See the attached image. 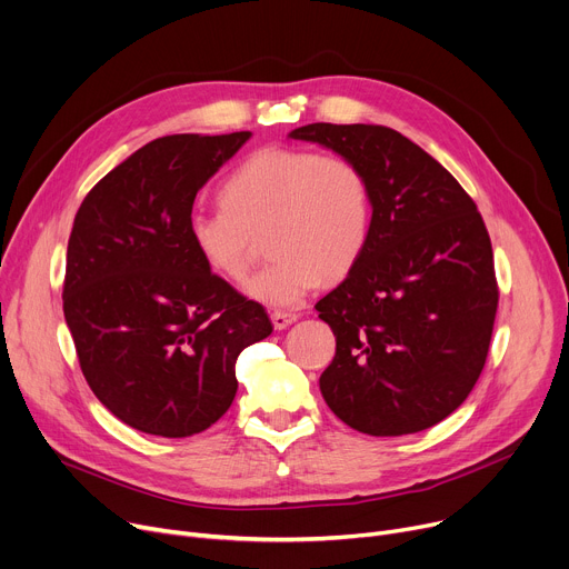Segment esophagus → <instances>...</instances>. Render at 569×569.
Instances as JSON below:
<instances>
[{
    "label": "esophagus",
    "instance_id": "esophagus-1",
    "mask_svg": "<svg viewBox=\"0 0 569 569\" xmlns=\"http://www.w3.org/2000/svg\"><path fill=\"white\" fill-rule=\"evenodd\" d=\"M270 318H272L274 329H286L297 320V313H292V311H272Z\"/></svg>",
    "mask_w": 569,
    "mask_h": 569
}]
</instances>
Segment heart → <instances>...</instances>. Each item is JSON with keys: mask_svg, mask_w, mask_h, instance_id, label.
Segmentation results:
<instances>
[{"mask_svg": "<svg viewBox=\"0 0 569 569\" xmlns=\"http://www.w3.org/2000/svg\"><path fill=\"white\" fill-rule=\"evenodd\" d=\"M219 203L189 217V244L214 277L240 286L268 238L274 262L247 286L268 307H297L322 279L348 277L370 238V187L343 156L260 148L226 178Z\"/></svg>", "mask_w": 569, "mask_h": 569, "instance_id": "obj_1", "label": "heart"}]
</instances>
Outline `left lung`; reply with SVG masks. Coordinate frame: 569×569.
<instances>
[{
  "label": "left lung",
  "instance_id": "1",
  "mask_svg": "<svg viewBox=\"0 0 569 569\" xmlns=\"http://www.w3.org/2000/svg\"><path fill=\"white\" fill-rule=\"evenodd\" d=\"M290 137L352 160L372 201L361 260L316 305L336 336L322 398L363 435L432 428L471 393L495 329L485 221L462 184L391 128L311 123Z\"/></svg>",
  "mask_w": 569,
  "mask_h": 569
}]
</instances>
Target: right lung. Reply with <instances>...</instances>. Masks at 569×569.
I'll return each instance as SVG.
<instances>
[{
  "label": "right lung",
  "instance_id": "right-lung-1",
  "mask_svg": "<svg viewBox=\"0 0 569 569\" xmlns=\"http://www.w3.org/2000/svg\"><path fill=\"white\" fill-rule=\"evenodd\" d=\"M251 132L169 134L111 169L74 214L63 316L96 398L126 426L192 437L231 407L236 361L272 333L187 238L199 189Z\"/></svg>",
  "mask_w": 569,
  "mask_h": 569
}]
</instances>
